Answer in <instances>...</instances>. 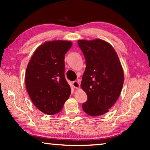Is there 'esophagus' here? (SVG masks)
<instances>
[{"label": "esophagus", "instance_id": "34e87169", "mask_svg": "<svg viewBox=\"0 0 150 150\" xmlns=\"http://www.w3.org/2000/svg\"><path fill=\"white\" fill-rule=\"evenodd\" d=\"M73 87H74L75 88H79L80 84H79V83L78 82V81H73Z\"/></svg>", "mask_w": 150, "mask_h": 150}]
</instances>
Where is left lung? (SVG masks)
I'll use <instances>...</instances> for the list:
<instances>
[{
  "mask_svg": "<svg viewBox=\"0 0 150 150\" xmlns=\"http://www.w3.org/2000/svg\"><path fill=\"white\" fill-rule=\"evenodd\" d=\"M85 58L86 68L81 87L87 93L83 110L91 116L103 115L112 106L120 95L124 72L112 46L104 40H78Z\"/></svg>",
  "mask_w": 150,
  "mask_h": 150,
  "instance_id": "8db88e82",
  "label": "left lung"
}]
</instances>
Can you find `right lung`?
<instances>
[{
	"label": "right lung",
	"mask_w": 150,
	"mask_h": 150,
	"mask_svg": "<svg viewBox=\"0 0 150 150\" xmlns=\"http://www.w3.org/2000/svg\"><path fill=\"white\" fill-rule=\"evenodd\" d=\"M72 45L69 41L45 42L37 48L28 64L26 87L36 108L55 115L69 98L71 88L65 77V55Z\"/></svg>",
	"instance_id": "obj_1"
}]
</instances>
